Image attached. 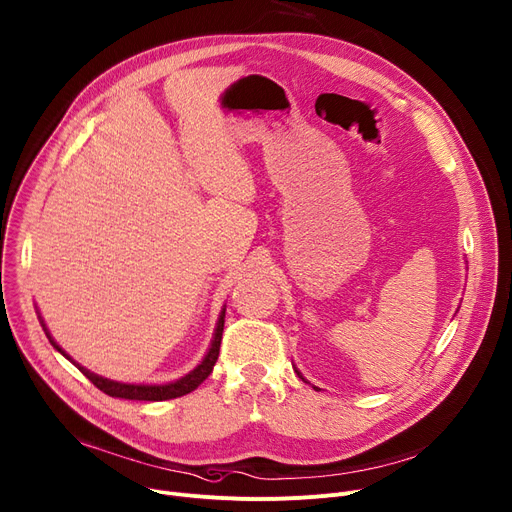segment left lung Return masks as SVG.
<instances>
[{
  "label": "left lung",
  "instance_id": "8db88e82",
  "mask_svg": "<svg viewBox=\"0 0 512 512\" xmlns=\"http://www.w3.org/2000/svg\"><path fill=\"white\" fill-rule=\"evenodd\" d=\"M296 372H298V370H296ZM298 374H300V372H298Z\"/></svg>",
  "mask_w": 512,
  "mask_h": 512
}]
</instances>
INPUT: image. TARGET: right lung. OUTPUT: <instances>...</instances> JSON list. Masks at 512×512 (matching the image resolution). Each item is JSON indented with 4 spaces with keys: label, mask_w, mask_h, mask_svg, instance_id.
Returning <instances> with one entry per match:
<instances>
[{
    "label": "right lung",
    "mask_w": 512,
    "mask_h": 512,
    "mask_svg": "<svg viewBox=\"0 0 512 512\" xmlns=\"http://www.w3.org/2000/svg\"><path fill=\"white\" fill-rule=\"evenodd\" d=\"M224 315L226 311L222 309L220 317H218V325H216V331H214V339H212V346L206 354V358L201 360V364H197L189 374H185V377H181L179 381L175 383H166V385H127V383H117V381H111V379H102L98 377V374L90 372L88 368L76 364L70 356H67L57 344L55 339L51 337V333L47 331L45 323H43V329L49 337V342L53 344V348L57 352H61L67 360H72L80 372L84 374V377L94 385L98 387L102 393H107L111 397H121V399H138V401H166V399H175V397H181V395H187L191 391H195L203 381H206L210 377V372L218 360V354H220V342H222V331H224Z\"/></svg>",
    "instance_id": "1"
}]
</instances>
